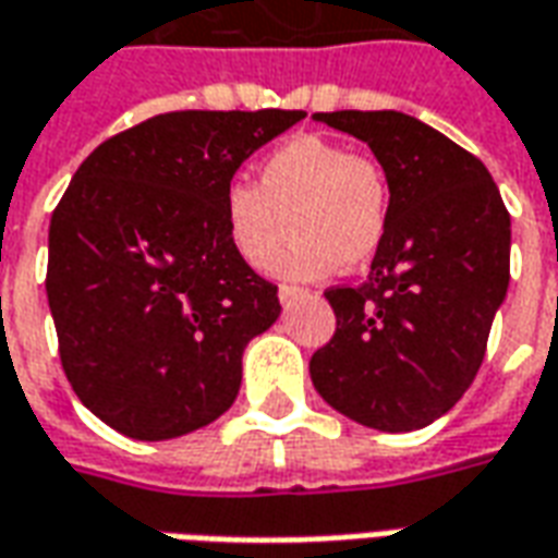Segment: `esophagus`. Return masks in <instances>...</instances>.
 I'll list each match as a JSON object with an SVG mask.
<instances>
[{
  "label": "esophagus",
  "mask_w": 558,
  "mask_h": 558,
  "mask_svg": "<svg viewBox=\"0 0 558 558\" xmlns=\"http://www.w3.org/2000/svg\"><path fill=\"white\" fill-rule=\"evenodd\" d=\"M302 295H307V290H299V287H280L278 290V299L283 302V305H290V302H295V299H302Z\"/></svg>",
  "instance_id": "obj_1"
}]
</instances>
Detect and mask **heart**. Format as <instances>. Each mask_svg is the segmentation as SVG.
Returning <instances> with one entry per match:
<instances>
[{"instance_id":"heart-1","label":"heart","mask_w":558,"mask_h":558,"mask_svg":"<svg viewBox=\"0 0 558 558\" xmlns=\"http://www.w3.org/2000/svg\"><path fill=\"white\" fill-rule=\"evenodd\" d=\"M220 211L232 251L253 268L275 259L290 217L295 235L275 271L314 280L341 263L365 266L377 253L387 235L389 190L368 157L323 135H295L263 159L256 186H226Z\"/></svg>"}]
</instances>
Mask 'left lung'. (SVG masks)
<instances>
[{"label":"left lung","mask_w":558,"mask_h":558,"mask_svg":"<svg viewBox=\"0 0 558 558\" xmlns=\"http://www.w3.org/2000/svg\"><path fill=\"white\" fill-rule=\"evenodd\" d=\"M319 123L372 147L389 223L360 287H332L335 335L311 380L338 414L414 432L471 387L508 295L510 214L493 174L447 135L401 111H332Z\"/></svg>","instance_id":"1"}]
</instances>
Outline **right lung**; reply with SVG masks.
I'll return each mask as SVG.
<instances>
[{"label":"right lung","mask_w":558,"mask_h":558,"mask_svg":"<svg viewBox=\"0 0 558 558\" xmlns=\"http://www.w3.org/2000/svg\"><path fill=\"white\" fill-rule=\"evenodd\" d=\"M305 111H171L102 142L50 217L48 305L62 372L93 414L166 441L232 408L278 287L232 251L223 190Z\"/></svg>","instance_id":"right-lung-1"}]
</instances>
